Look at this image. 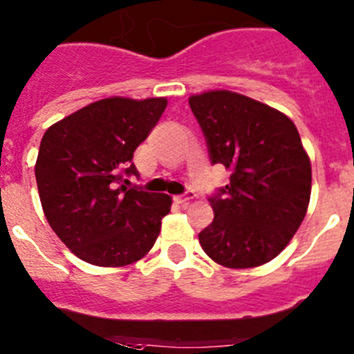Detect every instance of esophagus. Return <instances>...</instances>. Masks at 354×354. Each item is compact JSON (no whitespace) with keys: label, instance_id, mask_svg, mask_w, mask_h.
Listing matches in <instances>:
<instances>
[{"label":"esophagus","instance_id":"34e87169","mask_svg":"<svg viewBox=\"0 0 354 354\" xmlns=\"http://www.w3.org/2000/svg\"><path fill=\"white\" fill-rule=\"evenodd\" d=\"M196 198V194H194V190H187L185 194H180V196H176V198H174V201L176 203H181V205H183V203H189V201H192V199Z\"/></svg>","mask_w":354,"mask_h":354}]
</instances>
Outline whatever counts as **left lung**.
Here are the masks:
<instances>
[{"instance_id": "left-lung-1", "label": "left lung", "mask_w": 354, "mask_h": 354, "mask_svg": "<svg viewBox=\"0 0 354 354\" xmlns=\"http://www.w3.org/2000/svg\"><path fill=\"white\" fill-rule=\"evenodd\" d=\"M212 164L230 183L208 198L214 221L199 233L208 257L230 269L270 262L306 215L312 167L296 124L278 110L230 91L190 96Z\"/></svg>"}]
</instances>
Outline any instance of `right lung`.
<instances>
[{
	"mask_svg": "<svg viewBox=\"0 0 354 354\" xmlns=\"http://www.w3.org/2000/svg\"><path fill=\"white\" fill-rule=\"evenodd\" d=\"M165 106V97H106L46 130L35 164L42 210L84 262L128 266L155 244L171 196L126 187V178L139 176L133 153Z\"/></svg>",
	"mask_w": 354,
	"mask_h": 354,
	"instance_id": "1",
	"label": "right lung"
}]
</instances>
